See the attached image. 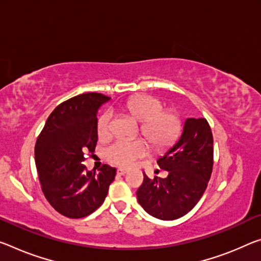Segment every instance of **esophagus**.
<instances>
[{"label":"esophagus","instance_id":"esophagus-1","mask_svg":"<svg viewBox=\"0 0 261 261\" xmlns=\"http://www.w3.org/2000/svg\"><path fill=\"white\" fill-rule=\"evenodd\" d=\"M126 172H127V169H125V168H118L117 169V175H124Z\"/></svg>","mask_w":261,"mask_h":261}]
</instances>
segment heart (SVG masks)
Listing matches in <instances>:
<instances>
[{
  "label": "heart",
  "mask_w": 261,
  "mask_h": 261,
  "mask_svg": "<svg viewBox=\"0 0 261 261\" xmlns=\"http://www.w3.org/2000/svg\"><path fill=\"white\" fill-rule=\"evenodd\" d=\"M163 102L147 94H137L123 103V109L140 122V131L151 145L161 150L172 145L181 131L180 116L173 110H163ZM111 115L103 113L97 119L96 130L100 138L110 135ZM148 151L144 139H119L107 148L106 156L111 164L129 167L142 159Z\"/></svg>",
  "instance_id": "obj_1"
}]
</instances>
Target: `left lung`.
<instances>
[{
  "mask_svg": "<svg viewBox=\"0 0 261 261\" xmlns=\"http://www.w3.org/2000/svg\"><path fill=\"white\" fill-rule=\"evenodd\" d=\"M167 177L148 179L137 190L139 204L153 217L172 221L189 213L205 192L214 166V139L205 118H187L180 139L156 161Z\"/></svg>",
  "mask_w": 261,
  "mask_h": 261,
  "instance_id": "1",
  "label": "left lung"
}]
</instances>
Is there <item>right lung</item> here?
<instances>
[{
	"instance_id": "right-lung-1",
	"label": "right lung",
	"mask_w": 261,
	"mask_h": 261,
	"mask_svg": "<svg viewBox=\"0 0 261 261\" xmlns=\"http://www.w3.org/2000/svg\"><path fill=\"white\" fill-rule=\"evenodd\" d=\"M109 97L100 93L76 95L48 116L35 146L36 166L45 197L58 213L82 218L105 202L116 168L102 165L98 173L84 165L97 143L96 113Z\"/></svg>"
}]
</instances>
